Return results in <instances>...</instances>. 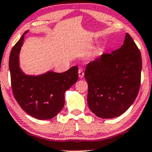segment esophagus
Returning a JSON list of instances; mask_svg holds the SVG:
<instances>
[{"label":"esophagus","mask_w":152,"mask_h":152,"mask_svg":"<svg viewBox=\"0 0 152 152\" xmlns=\"http://www.w3.org/2000/svg\"><path fill=\"white\" fill-rule=\"evenodd\" d=\"M78 75H79L80 78H83L84 77V72H83L82 69H79V70H78Z\"/></svg>","instance_id":"34e87169"}]
</instances>
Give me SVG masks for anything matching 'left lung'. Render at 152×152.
I'll use <instances>...</instances> for the list:
<instances>
[{
    "label": "left lung",
    "mask_w": 152,
    "mask_h": 152,
    "mask_svg": "<svg viewBox=\"0 0 152 152\" xmlns=\"http://www.w3.org/2000/svg\"><path fill=\"white\" fill-rule=\"evenodd\" d=\"M141 55L131 36L111 53H103L88 64L85 77L88 85V104L104 119L120 116L134 102L141 85Z\"/></svg>",
    "instance_id": "left-lung-1"
}]
</instances>
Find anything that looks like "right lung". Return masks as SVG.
Masks as SVG:
<instances>
[{"mask_svg":"<svg viewBox=\"0 0 152 152\" xmlns=\"http://www.w3.org/2000/svg\"><path fill=\"white\" fill-rule=\"evenodd\" d=\"M14 45L9 56L13 94L24 112L37 120H49L64 105V93L78 80V67L62 73L48 71L40 75H25L19 66V53L24 35Z\"/></svg>","mask_w":152,"mask_h":152,"instance_id":"obj_1","label":"right lung"}]
</instances>
